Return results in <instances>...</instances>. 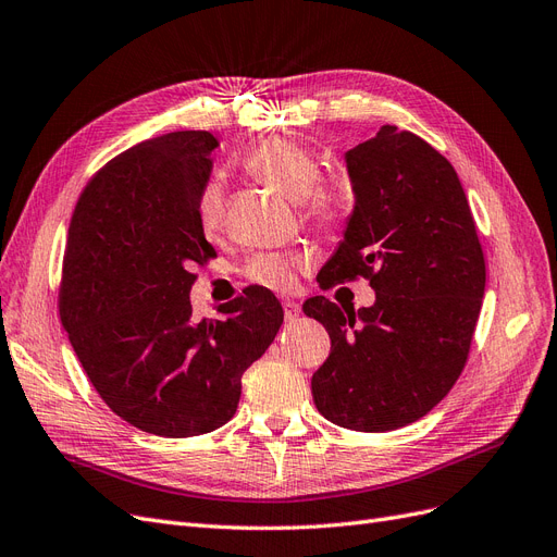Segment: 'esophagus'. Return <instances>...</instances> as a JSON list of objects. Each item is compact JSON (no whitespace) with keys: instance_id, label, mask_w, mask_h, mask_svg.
I'll use <instances>...</instances> for the list:
<instances>
[{"instance_id":"1","label":"esophagus","mask_w":557,"mask_h":557,"mask_svg":"<svg viewBox=\"0 0 557 557\" xmlns=\"http://www.w3.org/2000/svg\"><path fill=\"white\" fill-rule=\"evenodd\" d=\"M298 314H300V308H298V305H296L294 300H284V319L289 321V324H292V321H296V319H298Z\"/></svg>"}]
</instances>
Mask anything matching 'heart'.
I'll use <instances>...</instances> for the list:
<instances>
[{"instance_id": "obj_1", "label": "heart", "mask_w": 557, "mask_h": 557, "mask_svg": "<svg viewBox=\"0 0 557 557\" xmlns=\"http://www.w3.org/2000/svg\"><path fill=\"white\" fill-rule=\"evenodd\" d=\"M245 169L257 183L271 187L289 201L300 203L302 214L319 226H339L351 210V183L343 173L321 177V164L312 150L292 138H268L249 150ZM199 220L206 236H218L224 224V191L210 183L199 199ZM305 259L265 252L249 259L245 275L271 289H289L294 273Z\"/></svg>"}]
</instances>
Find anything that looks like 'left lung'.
<instances>
[{
  "instance_id": "1",
  "label": "left lung",
  "mask_w": 557,
  "mask_h": 557,
  "mask_svg": "<svg viewBox=\"0 0 557 557\" xmlns=\"http://www.w3.org/2000/svg\"><path fill=\"white\" fill-rule=\"evenodd\" d=\"M354 212L345 240L321 268V289L366 277L370 308H337L326 296L302 312L331 335L312 374L321 417L386 433L433 409L468 361L486 261L458 173L433 146L384 124L345 154Z\"/></svg>"
}]
</instances>
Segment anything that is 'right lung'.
Segmentation results:
<instances>
[{
    "instance_id": "1",
    "label": "right lung",
    "mask_w": 557,
    "mask_h": 557,
    "mask_svg": "<svg viewBox=\"0 0 557 557\" xmlns=\"http://www.w3.org/2000/svg\"><path fill=\"white\" fill-rule=\"evenodd\" d=\"M210 132H173L111 159L69 224L60 319L89 382L120 419L194 437L238 409L240 376L271 347L282 305L263 286L191 319L194 265L214 259L199 220Z\"/></svg>"
}]
</instances>
